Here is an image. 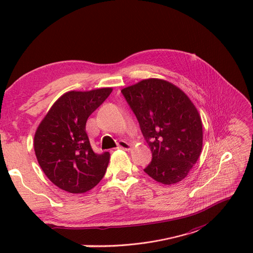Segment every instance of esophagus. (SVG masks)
I'll return each mask as SVG.
<instances>
[{
  "label": "esophagus",
  "mask_w": 253,
  "mask_h": 253,
  "mask_svg": "<svg viewBox=\"0 0 253 253\" xmlns=\"http://www.w3.org/2000/svg\"><path fill=\"white\" fill-rule=\"evenodd\" d=\"M118 148L124 149V150H130V149H131V146H130V144H128V143L125 142V141H119V143H118Z\"/></svg>",
  "instance_id": "esophagus-1"
}]
</instances>
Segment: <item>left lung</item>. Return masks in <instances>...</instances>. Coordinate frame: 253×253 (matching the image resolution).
Returning <instances> with one entry per match:
<instances>
[{
	"mask_svg": "<svg viewBox=\"0 0 253 253\" xmlns=\"http://www.w3.org/2000/svg\"><path fill=\"white\" fill-rule=\"evenodd\" d=\"M152 151L144 170L163 184L184 179L201 154L202 121L183 90L173 83L149 78L122 89Z\"/></svg>",
	"mask_w": 253,
	"mask_h": 253,
	"instance_id": "8db88e82",
	"label": "left lung"
}]
</instances>
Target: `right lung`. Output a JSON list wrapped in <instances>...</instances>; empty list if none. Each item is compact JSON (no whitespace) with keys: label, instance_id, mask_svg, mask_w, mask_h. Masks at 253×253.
Returning <instances> with one entry per match:
<instances>
[{"label":"right lung","instance_id":"right-lung-1","mask_svg":"<svg viewBox=\"0 0 253 253\" xmlns=\"http://www.w3.org/2000/svg\"><path fill=\"white\" fill-rule=\"evenodd\" d=\"M111 91L112 87H102L65 92L36 129L33 145L37 162L50 181L65 192L85 193L106 172L110 154L92 151L85 125Z\"/></svg>","mask_w":253,"mask_h":253}]
</instances>
